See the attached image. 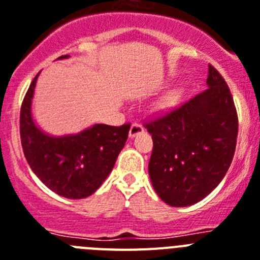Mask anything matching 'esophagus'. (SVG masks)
I'll list each match as a JSON object with an SVG mask.
<instances>
[{
  "label": "esophagus",
  "mask_w": 260,
  "mask_h": 260,
  "mask_svg": "<svg viewBox=\"0 0 260 260\" xmlns=\"http://www.w3.org/2000/svg\"><path fill=\"white\" fill-rule=\"evenodd\" d=\"M143 132H144V127L141 125V124L133 123L132 125H131L129 137H131V139H133V137H136L137 135H140V133H143Z\"/></svg>",
  "instance_id": "esophagus-1"
}]
</instances>
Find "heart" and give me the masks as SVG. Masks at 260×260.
I'll use <instances>...</instances> for the list:
<instances>
[{
    "mask_svg": "<svg viewBox=\"0 0 260 260\" xmlns=\"http://www.w3.org/2000/svg\"><path fill=\"white\" fill-rule=\"evenodd\" d=\"M180 98H182V90L179 89L171 90V91H169L166 95H164L159 101H158L157 105H155V110H157L158 112L171 111L173 108L177 107Z\"/></svg>",
    "mask_w": 260,
    "mask_h": 260,
    "instance_id": "heart-1",
    "label": "heart"
}]
</instances>
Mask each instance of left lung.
Listing matches in <instances>:
<instances>
[{
  "label": "left lung",
  "mask_w": 260,
  "mask_h": 260,
  "mask_svg": "<svg viewBox=\"0 0 260 260\" xmlns=\"http://www.w3.org/2000/svg\"><path fill=\"white\" fill-rule=\"evenodd\" d=\"M208 89L145 125L152 135L149 177L166 204L200 202L224 179L236 150L238 117L226 82L208 65Z\"/></svg>",
  "instance_id": "8db88e82"
}]
</instances>
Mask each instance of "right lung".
Returning <instances> with one entry per match:
<instances>
[{
	"mask_svg": "<svg viewBox=\"0 0 260 260\" xmlns=\"http://www.w3.org/2000/svg\"><path fill=\"white\" fill-rule=\"evenodd\" d=\"M61 56L58 60L68 58ZM40 72L31 82L21 108V140L31 170L49 189L67 199L92 195L110 175L125 145L129 124H94L74 135L52 136L36 125L32 98Z\"/></svg>",
	"mask_w": 260,
	"mask_h": 260,
	"instance_id": "right-lung-1",
	"label": "right lung"
}]
</instances>
